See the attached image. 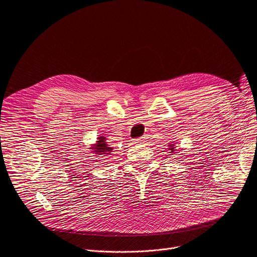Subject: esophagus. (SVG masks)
<instances>
[{
	"label": "esophagus",
	"mask_w": 257,
	"mask_h": 257,
	"mask_svg": "<svg viewBox=\"0 0 257 257\" xmlns=\"http://www.w3.org/2000/svg\"><path fill=\"white\" fill-rule=\"evenodd\" d=\"M145 141H146V140H145V138L142 137V138L135 139V140H134V143H135V144H140V143H144Z\"/></svg>",
	"instance_id": "esophagus-1"
}]
</instances>
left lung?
Returning a JSON list of instances; mask_svg holds the SVG:
<instances>
[{
	"label": "left lung",
	"mask_w": 257,
	"mask_h": 257,
	"mask_svg": "<svg viewBox=\"0 0 257 257\" xmlns=\"http://www.w3.org/2000/svg\"><path fill=\"white\" fill-rule=\"evenodd\" d=\"M169 150H172V151H173V150H175V147H172V148H170Z\"/></svg>",
	"instance_id": "left-lung-1"
}]
</instances>
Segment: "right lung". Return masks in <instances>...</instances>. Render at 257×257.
I'll return each mask as SVG.
<instances>
[{
    "label": "right lung",
    "mask_w": 257,
    "mask_h": 257,
    "mask_svg": "<svg viewBox=\"0 0 257 257\" xmlns=\"http://www.w3.org/2000/svg\"><path fill=\"white\" fill-rule=\"evenodd\" d=\"M95 153H97L98 155L101 154V155H110L111 154V150L112 148L109 147L107 144H106V138L104 137H100L98 138V141H97V144H96V147H95Z\"/></svg>",
    "instance_id": "add662e5"
}]
</instances>
